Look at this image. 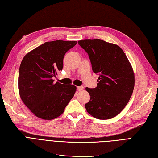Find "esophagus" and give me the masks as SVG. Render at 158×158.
<instances>
[{
	"label": "esophagus",
	"mask_w": 158,
	"mask_h": 158,
	"mask_svg": "<svg viewBox=\"0 0 158 158\" xmlns=\"http://www.w3.org/2000/svg\"><path fill=\"white\" fill-rule=\"evenodd\" d=\"M83 89H84L83 86H78V87H77V90L78 91H82Z\"/></svg>",
	"instance_id": "esophagus-1"
}]
</instances>
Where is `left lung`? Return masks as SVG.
Here are the masks:
<instances>
[{
    "instance_id": "1",
    "label": "left lung",
    "mask_w": 158,
    "mask_h": 158,
    "mask_svg": "<svg viewBox=\"0 0 158 158\" xmlns=\"http://www.w3.org/2000/svg\"><path fill=\"white\" fill-rule=\"evenodd\" d=\"M78 43L88 54L94 73L99 75L96 88H85L90 95L85 109L96 118H112L125 107L132 94L135 80L132 65L117 45L101 40Z\"/></svg>"
}]
</instances>
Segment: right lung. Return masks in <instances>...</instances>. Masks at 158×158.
<instances>
[{"label": "right lung", "mask_w": 158, "mask_h": 158, "mask_svg": "<svg viewBox=\"0 0 158 158\" xmlns=\"http://www.w3.org/2000/svg\"><path fill=\"white\" fill-rule=\"evenodd\" d=\"M76 44V41L45 42L23 58L19 69V94L36 117L44 120L59 117L74 97L75 85L55 83L52 77L63 70L65 53Z\"/></svg>", "instance_id": "obj_1"}]
</instances>
